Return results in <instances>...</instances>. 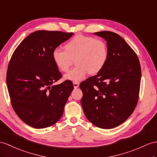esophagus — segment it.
Here are the masks:
<instances>
[{
    "mask_svg": "<svg viewBox=\"0 0 157 157\" xmlns=\"http://www.w3.org/2000/svg\"><path fill=\"white\" fill-rule=\"evenodd\" d=\"M73 86L75 89H76V88H78L79 86V83L77 82H73Z\"/></svg>",
    "mask_w": 157,
    "mask_h": 157,
    "instance_id": "obj_1",
    "label": "esophagus"
}]
</instances>
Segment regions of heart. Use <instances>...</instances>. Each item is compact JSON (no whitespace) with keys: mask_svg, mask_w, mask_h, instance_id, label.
<instances>
[{"mask_svg":"<svg viewBox=\"0 0 157 157\" xmlns=\"http://www.w3.org/2000/svg\"><path fill=\"white\" fill-rule=\"evenodd\" d=\"M108 47L101 39L94 37L77 35L64 45V50L55 48L52 58L57 68L61 72H67L75 59L76 67L64 76V79L79 82L90 73L100 72L107 62Z\"/></svg>","mask_w":157,"mask_h":157,"instance_id":"obj_1","label":"heart"}]
</instances>
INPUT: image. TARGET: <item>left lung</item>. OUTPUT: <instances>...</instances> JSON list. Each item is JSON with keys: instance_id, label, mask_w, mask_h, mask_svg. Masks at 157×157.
I'll use <instances>...</instances> for the list:
<instances>
[{"instance_id": "1", "label": "left lung", "mask_w": 157, "mask_h": 157, "mask_svg": "<svg viewBox=\"0 0 157 157\" xmlns=\"http://www.w3.org/2000/svg\"><path fill=\"white\" fill-rule=\"evenodd\" d=\"M106 41L107 62L102 69L80 84L81 105L90 123L110 129L131 116L139 99L141 68L138 56L123 38L110 31L94 33Z\"/></svg>"}]
</instances>
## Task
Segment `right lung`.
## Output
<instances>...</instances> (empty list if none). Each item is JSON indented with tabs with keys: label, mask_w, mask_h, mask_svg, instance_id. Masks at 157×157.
Instances as JSON below:
<instances>
[{
	"label": "right lung",
	"mask_w": 157,
	"mask_h": 157,
	"mask_svg": "<svg viewBox=\"0 0 157 157\" xmlns=\"http://www.w3.org/2000/svg\"><path fill=\"white\" fill-rule=\"evenodd\" d=\"M73 33L38 30L26 37L11 57L6 85L11 104L18 117L35 128L55 124L62 117L73 85L62 77L52 53Z\"/></svg>",
	"instance_id": "1"
}]
</instances>
